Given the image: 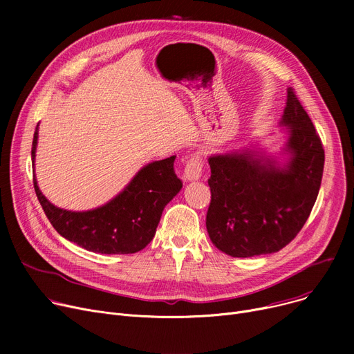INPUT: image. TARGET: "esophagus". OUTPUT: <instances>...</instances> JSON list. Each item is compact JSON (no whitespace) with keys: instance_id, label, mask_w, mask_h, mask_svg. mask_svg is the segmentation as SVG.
Masks as SVG:
<instances>
[{"instance_id":"1","label":"esophagus","mask_w":354,"mask_h":354,"mask_svg":"<svg viewBox=\"0 0 354 354\" xmlns=\"http://www.w3.org/2000/svg\"><path fill=\"white\" fill-rule=\"evenodd\" d=\"M202 156L199 153H195L191 156V159L185 165L183 169V178L185 180H196L199 179L202 174Z\"/></svg>"}]
</instances>
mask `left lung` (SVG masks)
I'll return each instance as SVG.
<instances>
[{
  "instance_id": "left-lung-1",
  "label": "left lung",
  "mask_w": 354,
  "mask_h": 354,
  "mask_svg": "<svg viewBox=\"0 0 354 354\" xmlns=\"http://www.w3.org/2000/svg\"><path fill=\"white\" fill-rule=\"evenodd\" d=\"M281 124L288 126L290 133L286 145L290 160L284 167L252 151L208 159L207 230L212 244L231 257L280 251L301 231L317 199L324 149L291 87Z\"/></svg>"
}]
</instances>
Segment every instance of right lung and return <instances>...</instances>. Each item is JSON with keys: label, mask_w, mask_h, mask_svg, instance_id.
<instances>
[{"label": "right lung", "mask_w": 354, "mask_h": 354, "mask_svg": "<svg viewBox=\"0 0 354 354\" xmlns=\"http://www.w3.org/2000/svg\"><path fill=\"white\" fill-rule=\"evenodd\" d=\"M37 138L39 124L32 138V163ZM175 158L146 165L116 198L86 212L54 207L39 189L35 176L34 189L51 225L66 239L93 252L133 254L153 239L163 208L182 188V180L174 171Z\"/></svg>", "instance_id": "1"}]
</instances>
